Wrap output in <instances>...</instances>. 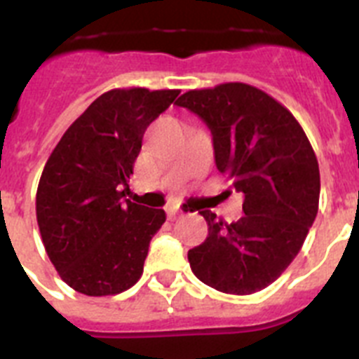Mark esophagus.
<instances>
[{
	"mask_svg": "<svg viewBox=\"0 0 359 359\" xmlns=\"http://www.w3.org/2000/svg\"><path fill=\"white\" fill-rule=\"evenodd\" d=\"M183 214V210H180V208L177 207H169L167 208V217L169 219H176L177 215H182Z\"/></svg>",
	"mask_w": 359,
	"mask_h": 359,
	"instance_id": "obj_1",
	"label": "esophagus"
}]
</instances>
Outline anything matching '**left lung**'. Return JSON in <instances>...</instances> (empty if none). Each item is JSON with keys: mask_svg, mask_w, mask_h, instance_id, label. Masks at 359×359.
Segmentation results:
<instances>
[{"mask_svg": "<svg viewBox=\"0 0 359 359\" xmlns=\"http://www.w3.org/2000/svg\"><path fill=\"white\" fill-rule=\"evenodd\" d=\"M176 106L207 123L217 170L244 198V215L236 223L199 212L208 237L189 250L190 268L223 293L264 290L293 262L318 214L315 151L290 111L250 84L187 91Z\"/></svg>", "mask_w": 359, "mask_h": 359, "instance_id": "1", "label": "left lung"}]
</instances>
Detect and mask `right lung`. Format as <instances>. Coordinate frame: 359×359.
<instances>
[{
    "mask_svg": "<svg viewBox=\"0 0 359 359\" xmlns=\"http://www.w3.org/2000/svg\"><path fill=\"white\" fill-rule=\"evenodd\" d=\"M177 90H111L62 135L41 174L36 214L62 280L88 297L116 294L144 273L161 208L123 199L144 133Z\"/></svg>",
    "mask_w": 359,
    "mask_h": 359,
    "instance_id": "add662e5",
    "label": "right lung"
}]
</instances>
